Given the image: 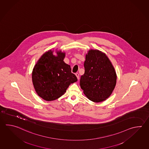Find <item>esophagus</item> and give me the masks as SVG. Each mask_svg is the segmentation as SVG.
I'll return each mask as SVG.
<instances>
[{"instance_id":"obj_1","label":"esophagus","mask_w":149,"mask_h":149,"mask_svg":"<svg viewBox=\"0 0 149 149\" xmlns=\"http://www.w3.org/2000/svg\"><path fill=\"white\" fill-rule=\"evenodd\" d=\"M75 75H76V77H77V79H79V73H76V74H75Z\"/></svg>"}]
</instances>
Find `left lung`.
I'll return each instance as SVG.
<instances>
[{"label": "left lung", "instance_id": "1", "mask_svg": "<svg viewBox=\"0 0 149 149\" xmlns=\"http://www.w3.org/2000/svg\"><path fill=\"white\" fill-rule=\"evenodd\" d=\"M84 74L80 86L83 93L94 102L105 101L112 94L117 82V75L112 63L105 53L90 49L85 56Z\"/></svg>", "mask_w": 149, "mask_h": 149}]
</instances>
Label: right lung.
Listing matches in <instances>:
<instances>
[{
    "label": "right lung",
    "mask_w": 149,
    "mask_h": 149,
    "mask_svg": "<svg viewBox=\"0 0 149 149\" xmlns=\"http://www.w3.org/2000/svg\"><path fill=\"white\" fill-rule=\"evenodd\" d=\"M49 50L43 54L32 73L34 88L37 94L47 101L55 100L66 92L70 84L77 81L69 65L64 61L65 52Z\"/></svg>",
    "instance_id": "obj_1"
}]
</instances>
